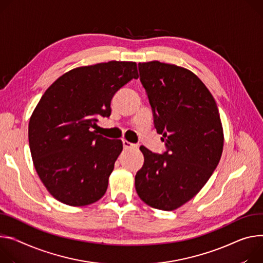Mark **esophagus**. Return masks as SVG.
<instances>
[{
    "label": "esophagus",
    "mask_w": 263,
    "mask_h": 263,
    "mask_svg": "<svg viewBox=\"0 0 263 263\" xmlns=\"http://www.w3.org/2000/svg\"><path fill=\"white\" fill-rule=\"evenodd\" d=\"M123 146L125 149H136L137 146L134 145V144H131V142H129L128 140L126 139H123Z\"/></svg>",
    "instance_id": "34e87169"
}]
</instances>
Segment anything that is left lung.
<instances>
[{
    "mask_svg": "<svg viewBox=\"0 0 263 263\" xmlns=\"http://www.w3.org/2000/svg\"><path fill=\"white\" fill-rule=\"evenodd\" d=\"M138 70L166 150L158 154L139 148L145 161L135 175V189L148 205L173 211L199 192L220 160L219 111L211 92L190 70L158 61L139 63Z\"/></svg>",
    "mask_w": 263,
    "mask_h": 263,
    "instance_id": "obj_1",
    "label": "left lung"
}]
</instances>
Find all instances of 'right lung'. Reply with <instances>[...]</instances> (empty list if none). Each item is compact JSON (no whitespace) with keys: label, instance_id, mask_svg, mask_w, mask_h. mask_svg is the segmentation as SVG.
I'll return each instance as SVG.
<instances>
[{"label":"right lung","instance_id":"add662e5","mask_svg":"<svg viewBox=\"0 0 263 263\" xmlns=\"http://www.w3.org/2000/svg\"><path fill=\"white\" fill-rule=\"evenodd\" d=\"M137 80L134 62L101 63L68 71L45 91L29 121L34 168L59 201L88 205L107 191L122 140L92 130L111 114L114 94Z\"/></svg>","mask_w":263,"mask_h":263}]
</instances>
